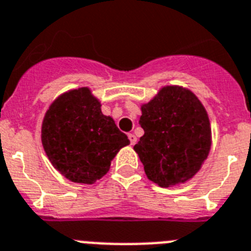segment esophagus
<instances>
[{
    "label": "esophagus",
    "instance_id": "34e87169",
    "mask_svg": "<svg viewBox=\"0 0 251 251\" xmlns=\"http://www.w3.org/2000/svg\"><path fill=\"white\" fill-rule=\"evenodd\" d=\"M128 140H130V144H131V145H135L138 139H136V136H135L134 134H128Z\"/></svg>",
    "mask_w": 251,
    "mask_h": 251
}]
</instances>
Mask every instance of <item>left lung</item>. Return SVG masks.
Instances as JSON below:
<instances>
[{
    "mask_svg": "<svg viewBox=\"0 0 251 251\" xmlns=\"http://www.w3.org/2000/svg\"><path fill=\"white\" fill-rule=\"evenodd\" d=\"M144 135L134 147L147 177L160 187L191 179L211 149L210 120L203 104L189 89L163 87L141 106Z\"/></svg>",
    "mask_w": 251,
    "mask_h": 251,
    "instance_id": "8db88e82",
    "label": "left lung"
}]
</instances>
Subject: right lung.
Listing matches in <instances>:
<instances>
[{
	"instance_id": "add662e5",
	"label": "right lung",
	"mask_w": 251,
	"mask_h": 251,
	"mask_svg": "<svg viewBox=\"0 0 251 251\" xmlns=\"http://www.w3.org/2000/svg\"><path fill=\"white\" fill-rule=\"evenodd\" d=\"M41 143L56 171L75 183L92 184L130 144L87 87L60 95L45 113Z\"/></svg>"
}]
</instances>
